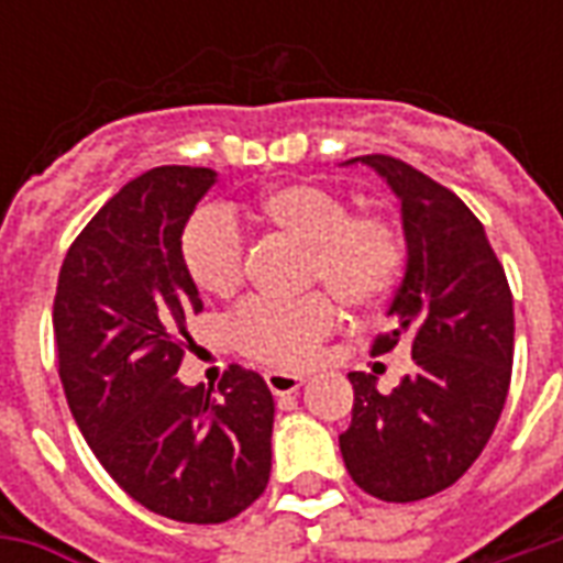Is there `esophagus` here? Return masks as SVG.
I'll return each instance as SVG.
<instances>
[{"instance_id":"34e87169","label":"esophagus","mask_w":563,"mask_h":563,"mask_svg":"<svg viewBox=\"0 0 563 563\" xmlns=\"http://www.w3.org/2000/svg\"><path fill=\"white\" fill-rule=\"evenodd\" d=\"M265 383L274 395H292L305 386V377L301 374H286V371H268L265 374Z\"/></svg>"}]
</instances>
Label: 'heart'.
<instances>
[{
  "instance_id": "b5f03b06",
  "label": "heart",
  "mask_w": 563,
  "mask_h": 563,
  "mask_svg": "<svg viewBox=\"0 0 563 563\" xmlns=\"http://www.w3.org/2000/svg\"><path fill=\"white\" fill-rule=\"evenodd\" d=\"M250 220L307 246V280L325 283L343 305L367 310L379 305L404 268L398 225L379 213H350L346 198L317 184H283L258 196L246 210H198L186 222L180 258L201 292L229 298L244 283V234ZM338 305L325 292L295 301H246L232 317V341L250 358L271 367H305L331 331Z\"/></svg>"
}]
</instances>
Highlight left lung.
Masks as SVG:
<instances>
[{"instance_id": "left-lung-1", "label": "left lung", "mask_w": 563, "mask_h": 563, "mask_svg": "<svg viewBox=\"0 0 563 563\" xmlns=\"http://www.w3.org/2000/svg\"><path fill=\"white\" fill-rule=\"evenodd\" d=\"M401 205L407 262L389 334L374 353L407 346L413 371L391 395L353 371L346 471L367 495L422 500L461 479L495 431L512 374V295L483 222L446 186L391 156H355Z\"/></svg>"}]
</instances>
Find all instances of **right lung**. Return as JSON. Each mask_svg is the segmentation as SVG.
<instances>
[{
    "label": "right lung",
    "mask_w": 563,
    "mask_h": 563,
    "mask_svg": "<svg viewBox=\"0 0 563 563\" xmlns=\"http://www.w3.org/2000/svg\"><path fill=\"white\" fill-rule=\"evenodd\" d=\"M217 172L162 165L104 205L59 268L54 334L59 379L80 434L141 507L220 525L271 476L274 398L232 365L220 398L184 386L186 319L201 310L180 234Z\"/></svg>",
    "instance_id": "1"
}]
</instances>
